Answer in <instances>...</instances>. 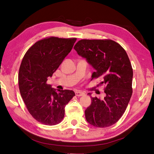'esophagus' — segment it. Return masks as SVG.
<instances>
[{
  "label": "esophagus",
  "mask_w": 154,
  "mask_h": 154,
  "mask_svg": "<svg viewBox=\"0 0 154 154\" xmlns=\"http://www.w3.org/2000/svg\"><path fill=\"white\" fill-rule=\"evenodd\" d=\"M75 94L76 96H84L85 95V93L83 92L82 91H76L75 92Z\"/></svg>",
  "instance_id": "1"
}]
</instances>
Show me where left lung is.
Masks as SVG:
<instances>
[{
  "label": "left lung",
  "instance_id": "obj_1",
  "mask_svg": "<svg viewBox=\"0 0 154 154\" xmlns=\"http://www.w3.org/2000/svg\"><path fill=\"white\" fill-rule=\"evenodd\" d=\"M74 49L95 69L92 78L102 77L100 85L105 86L104 99L91 97L85 111L87 122L96 127H110L122 118L132 94L133 70L128 55L112 40L83 39Z\"/></svg>",
  "mask_w": 154,
  "mask_h": 154
}]
</instances>
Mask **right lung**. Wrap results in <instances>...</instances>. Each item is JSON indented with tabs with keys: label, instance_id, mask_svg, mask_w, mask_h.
Returning a JSON list of instances; mask_svg holds the SVG:
<instances>
[{
	"label": "right lung",
	"instance_id": "right-lung-1",
	"mask_svg": "<svg viewBox=\"0 0 154 154\" xmlns=\"http://www.w3.org/2000/svg\"><path fill=\"white\" fill-rule=\"evenodd\" d=\"M76 40L54 36L40 40L22 59L18 72L20 94L30 114L41 123L51 126L61 122L66 105L75 96L73 91L52 88L47 81L71 52Z\"/></svg>",
	"mask_w": 154,
	"mask_h": 154
}]
</instances>
